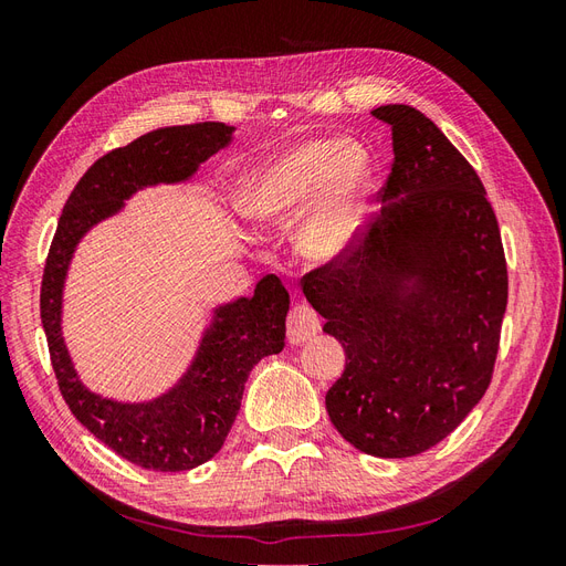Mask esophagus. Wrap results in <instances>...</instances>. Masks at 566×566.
<instances>
[{
    "label": "esophagus",
    "mask_w": 566,
    "mask_h": 566,
    "mask_svg": "<svg viewBox=\"0 0 566 566\" xmlns=\"http://www.w3.org/2000/svg\"><path fill=\"white\" fill-rule=\"evenodd\" d=\"M287 339L290 345H302V342H310L321 331V321L312 306L297 304L293 312L287 314Z\"/></svg>",
    "instance_id": "obj_1"
}]
</instances>
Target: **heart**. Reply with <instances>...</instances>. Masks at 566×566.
<instances>
[{
  "mask_svg": "<svg viewBox=\"0 0 566 566\" xmlns=\"http://www.w3.org/2000/svg\"><path fill=\"white\" fill-rule=\"evenodd\" d=\"M373 158L356 139L314 136L271 150L238 181L235 210L260 229L295 227L304 262L325 266L361 238Z\"/></svg>",
  "mask_w": 566,
  "mask_h": 566,
  "instance_id": "heart-1",
  "label": "heart"
}]
</instances>
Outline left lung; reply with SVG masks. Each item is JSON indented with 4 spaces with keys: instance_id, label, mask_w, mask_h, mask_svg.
<instances>
[{
    "instance_id": "1",
    "label": "left lung",
    "mask_w": 566,
    "mask_h": 566,
    "mask_svg": "<svg viewBox=\"0 0 566 566\" xmlns=\"http://www.w3.org/2000/svg\"><path fill=\"white\" fill-rule=\"evenodd\" d=\"M373 115L394 146L382 212L347 256L304 279V297L347 356L325 394L335 430L368 455L410 458L484 397L507 269L484 186L443 132L406 104Z\"/></svg>"
}]
</instances>
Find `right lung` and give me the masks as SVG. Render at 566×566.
Wrapping results in <instances>:
<instances>
[{
	"label": "right lung",
	"instance_id": "right-lung-1",
	"mask_svg": "<svg viewBox=\"0 0 566 566\" xmlns=\"http://www.w3.org/2000/svg\"><path fill=\"white\" fill-rule=\"evenodd\" d=\"M233 132L224 123L165 127L98 158L67 198L46 256L40 312L63 399L101 443L144 470L184 472L219 453L241 410L248 375L264 356L285 347L290 295L279 276L266 273L250 297L212 306V318L181 378L153 399L123 401L84 385L67 352V269L82 238L123 212L134 193L188 184L205 160L233 142Z\"/></svg>",
	"mask_w": 566,
	"mask_h": 566
}]
</instances>
